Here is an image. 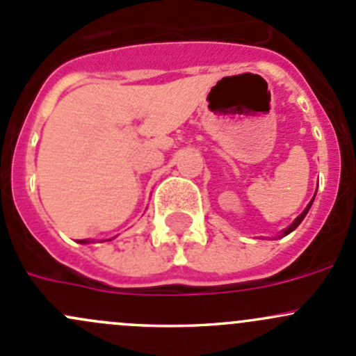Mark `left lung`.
<instances>
[{"label": "left lung", "instance_id": "obj_1", "mask_svg": "<svg viewBox=\"0 0 356 356\" xmlns=\"http://www.w3.org/2000/svg\"><path fill=\"white\" fill-rule=\"evenodd\" d=\"M314 198H315V196H314ZM312 203H314V200H312V201H310V203H308V207H307V208H305V210H303V211H301V213H300V215H298V217H296V218H294V222H293V224H291V225H289V227H288V229H286V231H284V232H282V234H281V236H286V234H289V232H293V231H294V229H296V227H298V225H300V224H301V220H303V218H305V217H307V213H308V210H310Z\"/></svg>", "mask_w": 356, "mask_h": 356}]
</instances>
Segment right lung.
<instances>
[{
  "label": "right lung",
  "mask_w": 356,
  "mask_h": 356,
  "mask_svg": "<svg viewBox=\"0 0 356 356\" xmlns=\"http://www.w3.org/2000/svg\"><path fill=\"white\" fill-rule=\"evenodd\" d=\"M79 243H82V245H86V243H89V241H86V239H79Z\"/></svg>",
  "instance_id": "add662e5"
}]
</instances>
